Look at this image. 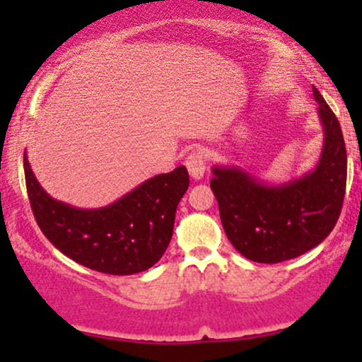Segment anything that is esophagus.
<instances>
[{
	"label": "esophagus",
	"mask_w": 362,
	"mask_h": 362,
	"mask_svg": "<svg viewBox=\"0 0 362 362\" xmlns=\"http://www.w3.org/2000/svg\"><path fill=\"white\" fill-rule=\"evenodd\" d=\"M186 168H188V173L189 176L193 177V180H202L203 174H205V156H203V152L200 150H197V152H192L188 156V159H186Z\"/></svg>",
	"instance_id": "34e87169"
}]
</instances>
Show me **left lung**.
Listing matches in <instances>:
<instances>
[{"label": "left lung", "instance_id": "1", "mask_svg": "<svg viewBox=\"0 0 362 362\" xmlns=\"http://www.w3.org/2000/svg\"><path fill=\"white\" fill-rule=\"evenodd\" d=\"M323 127L318 164L299 180L269 185L234 165H214L210 188L227 239L243 257L279 263L301 257L332 233L342 210L347 153L334 111L313 87Z\"/></svg>", "mask_w": 362, "mask_h": 362}]
</instances>
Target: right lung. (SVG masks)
<instances>
[{
    "instance_id": "1",
    "label": "right lung",
    "mask_w": 362,
    "mask_h": 362,
    "mask_svg": "<svg viewBox=\"0 0 362 362\" xmlns=\"http://www.w3.org/2000/svg\"><path fill=\"white\" fill-rule=\"evenodd\" d=\"M32 212L44 235L63 255L87 269L132 275L162 258L173 238L177 203L189 186L185 165L141 182L103 209H76L54 200L35 180L23 153Z\"/></svg>"
}]
</instances>
